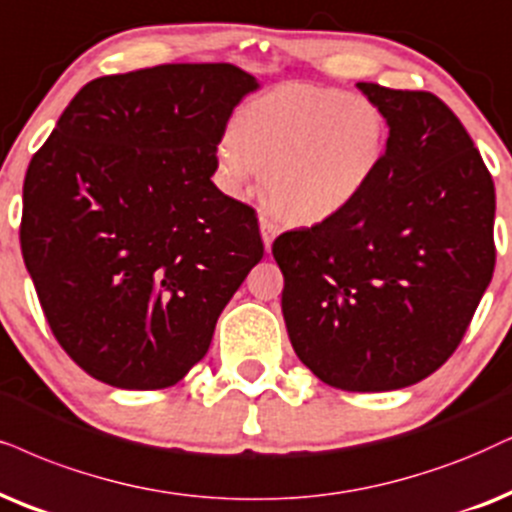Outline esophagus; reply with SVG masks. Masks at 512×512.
I'll list each match as a JSON object with an SVG mask.
<instances>
[{"mask_svg": "<svg viewBox=\"0 0 512 512\" xmlns=\"http://www.w3.org/2000/svg\"><path fill=\"white\" fill-rule=\"evenodd\" d=\"M260 229H262V241H264V248H271V243H274V238L278 234V224L271 219L269 215H260Z\"/></svg>", "mask_w": 512, "mask_h": 512, "instance_id": "esophagus-1", "label": "esophagus"}]
</instances>
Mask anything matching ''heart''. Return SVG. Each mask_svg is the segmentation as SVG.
I'll list each match as a JSON object with an SVG mask.
<instances>
[{"label":"heart","instance_id":"heart-1","mask_svg":"<svg viewBox=\"0 0 512 512\" xmlns=\"http://www.w3.org/2000/svg\"><path fill=\"white\" fill-rule=\"evenodd\" d=\"M387 151V118L368 96L281 84L238 108L217 148L219 184L234 196L264 172V196L297 226L338 217L368 189Z\"/></svg>","mask_w":512,"mask_h":512}]
</instances>
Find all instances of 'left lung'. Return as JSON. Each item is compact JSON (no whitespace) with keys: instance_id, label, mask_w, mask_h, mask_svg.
Masks as SVG:
<instances>
[{"instance_id":"1","label":"left lung","mask_w":512,"mask_h":512,"mask_svg":"<svg viewBox=\"0 0 512 512\" xmlns=\"http://www.w3.org/2000/svg\"><path fill=\"white\" fill-rule=\"evenodd\" d=\"M390 125L385 160L338 217L281 234V309L295 354L347 392L420 383L468 331L496 264L494 181L430 92L359 82Z\"/></svg>"}]
</instances>
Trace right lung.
<instances>
[{
    "label": "right lung",
    "mask_w": 512,
    "mask_h": 512,
    "mask_svg": "<svg viewBox=\"0 0 512 512\" xmlns=\"http://www.w3.org/2000/svg\"><path fill=\"white\" fill-rule=\"evenodd\" d=\"M257 87L231 63L96 77L32 155L25 267L58 345L101 383L177 385L262 260L255 210L210 181L226 122Z\"/></svg>",
    "instance_id": "right-lung-1"
}]
</instances>
